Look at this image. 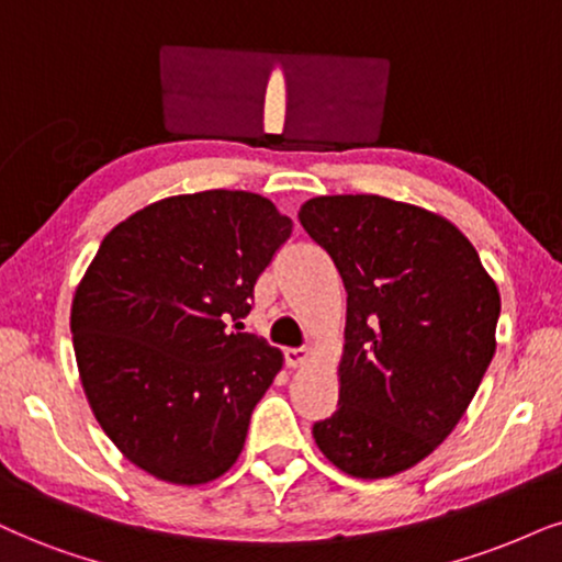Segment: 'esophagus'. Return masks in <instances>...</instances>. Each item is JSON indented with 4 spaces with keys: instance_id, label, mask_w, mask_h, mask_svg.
<instances>
[{
    "instance_id": "esophagus-1",
    "label": "esophagus",
    "mask_w": 562,
    "mask_h": 562,
    "mask_svg": "<svg viewBox=\"0 0 562 562\" xmlns=\"http://www.w3.org/2000/svg\"><path fill=\"white\" fill-rule=\"evenodd\" d=\"M310 351L307 349H286L283 351V359H286L289 367H302L304 362H307Z\"/></svg>"
}]
</instances>
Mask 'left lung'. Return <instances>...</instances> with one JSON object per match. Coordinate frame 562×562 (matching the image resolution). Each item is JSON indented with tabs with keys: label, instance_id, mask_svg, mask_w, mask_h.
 <instances>
[{
	"label": "left lung",
	"instance_id": "left-lung-1",
	"mask_svg": "<svg viewBox=\"0 0 562 562\" xmlns=\"http://www.w3.org/2000/svg\"><path fill=\"white\" fill-rule=\"evenodd\" d=\"M300 221L346 289L341 396L313 425L317 448L362 480L406 472L459 425L493 362L495 281L459 228L417 205L330 195Z\"/></svg>",
	"mask_w": 562,
	"mask_h": 562
}]
</instances>
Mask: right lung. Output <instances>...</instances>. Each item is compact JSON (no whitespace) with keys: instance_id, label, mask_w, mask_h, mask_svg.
<instances>
[{"instance_id":"right-lung-1","label":"right lung","mask_w":562,"mask_h":562,"mask_svg":"<svg viewBox=\"0 0 562 562\" xmlns=\"http://www.w3.org/2000/svg\"><path fill=\"white\" fill-rule=\"evenodd\" d=\"M292 237L268 198H166L114 226L72 302L75 359L109 440L143 472L203 484L234 467L281 351L241 334Z\"/></svg>"}]
</instances>
